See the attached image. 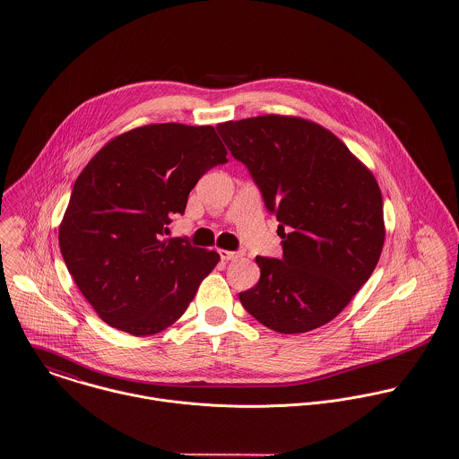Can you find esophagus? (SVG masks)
Segmentation results:
<instances>
[{
	"instance_id": "34e87169",
	"label": "esophagus",
	"mask_w": 459,
	"mask_h": 459,
	"mask_svg": "<svg viewBox=\"0 0 459 459\" xmlns=\"http://www.w3.org/2000/svg\"><path fill=\"white\" fill-rule=\"evenodd\" d=\"M218 254H220V257H221L223 261H234V259L239 257L238 252H229V250H218Z\"/></svg>"
}]
</instances>
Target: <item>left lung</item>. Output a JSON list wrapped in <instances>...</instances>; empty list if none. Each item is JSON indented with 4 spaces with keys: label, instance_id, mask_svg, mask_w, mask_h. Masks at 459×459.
<instances>
[{
    "label": "left lung",
    "instance_id": "obj_1",
    "mask_svg": "<svg viewBox=\"0 0 459 459\" xmlns=\"http://www.w3.org/2000/svg\"><path fill=\"white\" fill-rule=\"evenodd\" d=\"M216 129L280 223L283 255L255 259L261 278L239 292L243 307L278 333L330 323L381 255L383 198L376 179L335 134L303 118L264 115Z\"/></svg>",
    "mask_w": 459,
    "mask_h": 459
}]
</instances>
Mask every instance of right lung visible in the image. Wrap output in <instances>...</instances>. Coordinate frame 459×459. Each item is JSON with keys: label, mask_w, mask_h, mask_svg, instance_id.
<instances>
[{"label": "right lung", "mask_w": 459, "mask_h": 459, "mask_svg": "<svg viewBox=\"0 0 459 459\" xmlns=\"http://www.w3.org/2000/svg\"><path fill=\"white\" fill-rule=\"evenodd\" d=\"M227 161L214 127L174 122L124 133L93 156L74 183L58 241L104 323L145 337L183 316L220 255L165 234L198 179Z\"/></svg>", "instance_id": "right-lung-1"}]
</instances>
